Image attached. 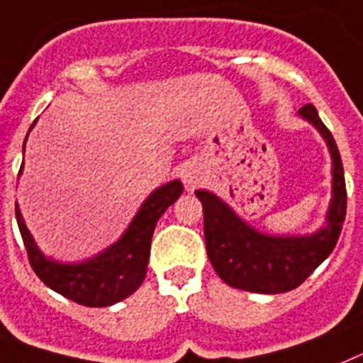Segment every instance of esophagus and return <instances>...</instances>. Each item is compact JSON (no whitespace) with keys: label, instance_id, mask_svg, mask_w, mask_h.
Instances as JSON below:
<instances>
[{"label":"esophagus","instance_id":"34e87169","mask_svg":"<svg viewBox=\"0 0 363 363\" xmlns=\"http://www.w3.org/2000/svg\"><path fill=\"white\" fill-rule=\"evenodd\" d=\"M197 177H194V175H191V173H184V184H186V188H188V190H194L195 186H197Z\"/></svg>","mask_w":363,"mask_h":363}]
</instances>
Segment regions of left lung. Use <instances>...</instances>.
Wrapping results in <instances>:
<instances>
[{
  "instance_id": "obj_1",
  "label": "left lung",
  "mask_w": 363,
  "mask_h": 363,
  "mask_svg": "<svg viewBox=\"0 0 363 363\" xmlns=\"http://www.w3.org/2000/svg\"><path fill=\"white\" fill-rule=\"evenodd\" d=\"M298 113L325 138L333 159V199L323 228L311 235H267L245 223L217 195L206 190L195 191L203 203L204 241L210 263L226 285L241 291L259 294L292 291L329 257L342 232L347 190L338 146L313 104L303 106Z\"/></svg>"
}]
</instances>
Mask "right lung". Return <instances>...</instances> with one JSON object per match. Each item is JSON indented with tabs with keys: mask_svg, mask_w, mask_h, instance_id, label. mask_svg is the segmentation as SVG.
I'll return each mask as SVG.
<instances>
[{
	"mask_svg": "<svg viewBox=\"0 0 363 363\" xmlns=\"http://www.w3.org/2000/svg\"><path fill=\"white\" fill-rule=\"evenodd\" d=\"M21 169L23 164L18 175H21ZM181 194V181H172L157 188L144 201L131 225L118 241L100 252L99 256L80 263H58L43 256L25 226L18 203H16V219L27 248L30 267L49 289L86 307H109L133 294L143 285L157 220L166 212V208L179 199Z\"/></svg>",
	"mask_w": 363,
	"mask_h": 363,
	"instance_id": "obj_1",
	"label": "right lung"
}]
</instances>
